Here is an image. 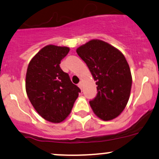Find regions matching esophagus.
Wrapping results in <instances>:
<instances>
[{"mask_svg": "<svg viewBox=\"0 0 159 159\" xmlns=\"http://www.w3.org/2000/svg\"><path fill=\"white\" fill-rule=\"evenodd\" d=\"M78 86L79 87V88H81V89H82V82H81H81H79V83H78Z\"/></svg>", "mask_w": 159, "mask_h": 159, "instance_id": "1", "label": "esophagus"}]
</instances>
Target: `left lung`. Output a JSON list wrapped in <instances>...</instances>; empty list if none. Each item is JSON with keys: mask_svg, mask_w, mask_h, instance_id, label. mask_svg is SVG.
<instances>
[{"mask_svg": "<svg viewBox=\"0 0 159 159\" xmlns=\"http://www.w3.org/2000/svg\"><path fill=\"white\" fill-rule=\"evenodd\" d=\"M97 85V94L90 101L95 115L103 121L118 117L130 97L132 76L125 56L103 41L93 39L76 50Z\"/></svg>", "mask_w": 159, "mask_h": 159, "instance_id": "1", "label": "left lung"}]
</instances>
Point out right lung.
<instances>
[{"mask_svg":"<svg viewBox=\"0 0 159 159\" xmlns=\"http://www.w3.org/2000/svg\"><path fill=\"white\" fill-rule=\"evenodd\" d=\"M69 48L48 45L31 59L28 66L25 90L37 112L53 123L63 121L70 114L81 90L61 69V60Z\"/></svg>","mask_w":159,"mask_h":159,"instance_id":"1","label":"right lung"}]
</instances>
